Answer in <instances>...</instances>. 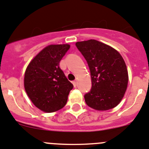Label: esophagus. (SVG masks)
<instances>
[{
    "label": "esophagus",
    "instance_id": "1",
    "mask_svg": "<svg viewBox=\"0 0 149 149\" xmlns=\"http://www.w3.org/2000/svg\"><path fill=\"white\" fill-rule=\"evenodd\" d=\"M72 84H73V85L74 87H76V86H77V81H74L73 82H72Z\"/></svg>",
    "mask_w": 149,
    "mask_h": 149
}]
</instances>
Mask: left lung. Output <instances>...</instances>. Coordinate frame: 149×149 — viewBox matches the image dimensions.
Masks as SVG:
<instances>
[{"instance_id": "8db88e82", "label": "left lung", "mask_w": 149, "mask_h": 149, "mask_svg": "<svg viewBox=\"0 0 149 149\" xmlns=\"http://www.w3.org/2000/svg\"><path fill=\"white\" fill-rule=\"evenodd\" d=\"M75 45L90 71L92 88L84 95L86 104L97 110L115 107L123 98L128 83L122 56L112 47L95 39Z\"/></svg>"}]
</instances>
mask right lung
Here are the masks:
<instances>
[{
	"mask_svg": "<svg viewBox=\"0 0 149 149\" xmlns=\"http://www.w3.org/2000/svg\"><path fill=\"white\" fill-rule=\"evenodd\" d=\"M70 45L47 46L30 62L24 74V88L33 104L47 113L65 106L73 84L60 68V62Z\"/></svg>",
	"mask_w": 149,
	"mask_h": 149,
	"instance_id": "add662e5",
	"label": "right lung"
}]
</instances>
